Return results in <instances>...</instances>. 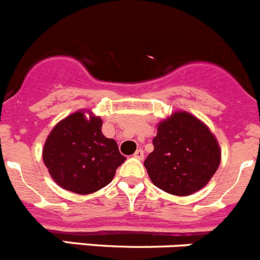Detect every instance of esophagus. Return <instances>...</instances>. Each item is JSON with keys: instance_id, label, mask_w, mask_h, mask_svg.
Wrapping results in <instances>:
<instances>
[{"instance_id": "obj_1", "label": "esophagus", "mask_w": 260, "mask_h": 260, "mask_svg": "<svg viewBox=\"0 0 260 260\" xmlns=\"http://www.w3.org/2000/svg\"><path fill=\"white\" fill-rule=\"evenodd\" d=\"M133 156H135L136 159H139V160H142V159H144V150H141V149L136 150V153L133 154Z\"/></svg>"}]
</instances>
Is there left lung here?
Wrapping results in <instances>:
<instances>
[{
  "label": "left lung",
  "mask_w": 260,
  "mask_h": 260,
  "mask_svg": "<svg viewBox=\"0 0 260 260\" xmlns=\"http://www.w3.org/2000/svg\"><path fill=\"white\" fill-rule=\"evenodd\" d=\"M154 150L145 159L155 186L184 197L201 190L220 165L221 150L210 128L186 111H176L158 123Z\"/></svg>",
  "instance_id": "obj_1"
}]
</instances>
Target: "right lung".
Masks as SVG:
<instances>
[{
	"instance_id": "obj_1",
	"label": "right lung",
	"mask_w": 260,
	"mask_h": 260,
	"mask_svg": "<svg viewBox=\"0 0 260 260\" xmlns=\"http://www.w3.org/2000/svg\"><path fill=\"white\" fill-rule=\"evenodd\" d=\"M88 116H86V114ZM102 119L89 110H79L57 123L43 149V160L60 188L90 194L111 182L124 163L115 140L102 133Z\"/></svg>"
}]
</instances>
